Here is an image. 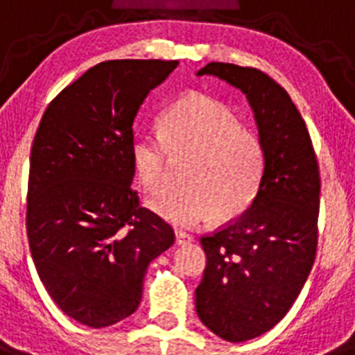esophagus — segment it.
Returning a JSON list of instances; mask_svg holds the SVG:
<instances>
[{
  "instance_id": "esophagus-1",
  "label": "esophagus",
  "mask_w": 355,
  "mask_h": 355,
  "mask_svg": "<svg viewBox=\"0 0 355 355\" xmlns=\"http://www.w3.org/2000/svg\"><path fill=\"white\" fill-rule=\"evenodd\" d=\"M192 240L193 238L188 233H184V231H178V233H175V241H178L180 245H187V243H190Z\"/></svg>"
}]
</instances>
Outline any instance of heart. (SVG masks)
Segmentation results:
<instances>
[{
  "instance_id": "heart-1",
  "label": "heart",
  "mask_w": 355,
  "mask_h": 355,
  "mask_svg": "<svg viewBox=\"0 0 355 355\" xmlns=\"http://www.w3.org/2000/svg\"><path fill=\"white\" fill-rule=\"evenodd\" d=\"M193 155L190 187L163 193L150 206L175 225L193 227L216 211L233 218L254 202L265 175V146L254 130L224 103L192 92L172 103L162 117V135L137 131L131 159L144 187L153 193L168 184V159Z\"/></svg>"
}]
</instances>
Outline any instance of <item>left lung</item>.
<instances>
[{
	"mask_svg": "<svg viewBox=\"0 0 355 355\" xmlns=\"http://www.w3.org/2000/svg\"><path fill=\"white\" fill-rule=\"evenodd\" d=\"M245 94L265 146V175L249 209L200 238L206 252L196 311L216 336L252 340L284 318L318 245L320 171L311 137L286 90L254 67L211 62L197 76Z\"/></svg>",
	"mask_w": 355,
	"mask_h": 355,
	"instance_id": "1",
	"label": "left lung"
}]
</instances>
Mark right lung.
<instances>
[{"mask_svg": "<svg viewBox=\"0 0 355 355\" xmlns=\"http://www.w3.org/2000/svg\"><path fill=\"white\" fill-rule=\"evenodd\" d=\"M178 60L94 65L48 105L30 156L26 233L53 302L94 329L133 315L174 229L133 190V121Z\"/></svg>", "mask_w": 355, "mask_h": 355, "instance_id": "add662e5", "label": "right lung"}]
</instances>
